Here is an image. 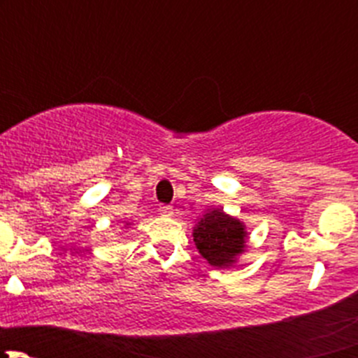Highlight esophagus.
Segmentation results:
<instances>
[{"label":"esophagus","mask_w":358,"mask_h":358,"mask_svg":"<svg viewBox=\"0 0 358 358\" xmlns=\"http://www.w3.org/2000/svg\"><path fill=\"white\" fill-rule=\"evenodd\" d=\"M159 213H161L162 216H171L173 215V206L161 204V206H159Z\"/></svg>","instance_id":"1"}]
</instances>
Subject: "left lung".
Segmentation results:
<instances>
[{"instance_id": "8db88e82", "label": "left lung", "mask_w": 358, "mask_h": 358, "mask_svg": "<svg viewBox=\"0 0 358 358\" xmlns=\"http://www.w3.org/2000/svg\"><path fill=\"white\" fill-rule=\"evenodd\" d=\"M248 232L244 223L225 215L223 209H209L194 227V243L209 265L225 268L244 251Z\"/></svg>"}]
</instances>
